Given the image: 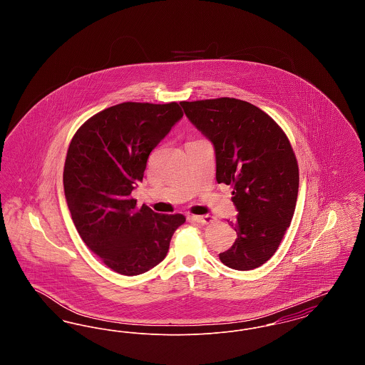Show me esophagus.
<instances>
[{
  "mask_svg": "<svg viewBox=\"0 0 365 365\" xmlns=\"http://www.w3.org/2000/svg\"><path fill=\"white\" fill-rule=\"evenodd\" d=\"M192 220H195L200 225H210L215 222V217L210 215H204V216H192Z\"/></svg>",
  "mask_w": 365,
  "mask_h": 365,
  "instance_id": "34e87169",
  "label": "esophagus"
}]
</instances>
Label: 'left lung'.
Here are the masks:
<instances>
[{
    "label": "left lung",
    "instance_id": "obj_1",
    "mask_svg": "<svg viewBox=\"0 0 365 365\" xmlns=\"http://www.w3.org/2000/svg\"><path fill=\"white\" fill-rule=\"evenodd\" d=\"M185 115L212 142L217 183L232 185L237 240L219 255L238 271L262 265L277 252L294 215L298 164L274 119L237 98L180 103Z\"/></svg>",
    "mask_w": 365,
    "mask_h": 365
}]
</instances>
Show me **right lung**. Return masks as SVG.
Wrapping results in <instances>:
<instances>
[{
	"mask_svg": "<svg viewBox=\"0 0 365 365\" xmlns=\"http://www.w3.org/2000/svg\"><path fill=\"white\" fill-rule=\"evenodd\" d=\"M183 118L176 103H123L90 118L73 135L64 194L87 247L118 274H143L165 259L180 213L160 215L131 197L150 152Z\"/></svg>",
	"mask_w": 365,
	"mask_h": 365,
	"instance_id": "add662e5",
	"label": "right lung"
}]
</instances>
